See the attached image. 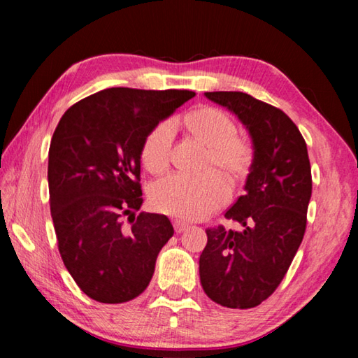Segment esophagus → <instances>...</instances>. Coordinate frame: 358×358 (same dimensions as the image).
Listing matches in <instances>:
<instances>
[{
  "mask_svg": "<svg viewBox=\"0 0 358 358\" xmlns=\"http://www.w3.org/2000/svg\"><path fill=\"white\" fill-rule=\"evenodd\" d=\"M173 226H175V230H177V234H181V232H185L187 227H189V224L185 222V221L177 220V221L173 222Z\"/></svg>",
  "mask_w": 358,
  "mask_h": 358,
  "instance_id": "esophagus-1",
  "label": "esophagus"
}]
</instances>
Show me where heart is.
Segmentation results:
<instances>
[{"label":"heart","instance_id":"obj_1","mask_svg":"<svg viewBox=\"0 0 358 358\" xmlns=\"http://www.w3.org/2000/svg\"><path fill=\"white\" fill-rule=\"evenodd\" d=\"M186 128L208 147V167L220 169L229 178H241L254 159L251 138L235 132L234 120L216 107H201L186 115ZM175 128L159 121L143 138L142 161L150 172H162L171 162ZM230 187L217 172L203 175L171 173L151 186L150 199L162 213L201 220L226 203Z\"/></svg>","mask_w":358,"mask_h":358}]
</instances>
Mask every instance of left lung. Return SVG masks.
I'll return each instance as SVG.
<instances>
[{
	"label": "left lung",
	"instance_id": "left-lung-1",
	"mask_svg": "<svg viewBox=\"0 0 358 358\" xmlns=\"http://www.w3.org/2000/svg\"><path fill=\"white\" fill-rule=\"evenodd\" d=\"M205 96L246 126L254 159L245 196L224 215L243 229H207L199 273L217 305L248 310L275 292L299 251L313 191L310 157L299 128L280 108L241 92Z\"/></svg>",
	"mask_w": 358,
	"mask_h": 358
}]
</instances>
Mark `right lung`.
Here are the masks:
<instances>
[{"label":"right lung","instance_id":"obj_1","mask_svg":"<svg viewBox=\"0 0 358 358\" xmlns=\"http://www.w3.org/2000/svg\"><path fill=\"white\" fill-rule=\"evenodd\" d=\"M187 90L107 88L76 102L48 150V191L58 250L77 286L101 303L141 295L173 235L166 215L142 207L145 136L187 99ZM128 215L131 227L124 226Z\"/></svg>","mask_w":358,"mask_h":358}]
</instances>
